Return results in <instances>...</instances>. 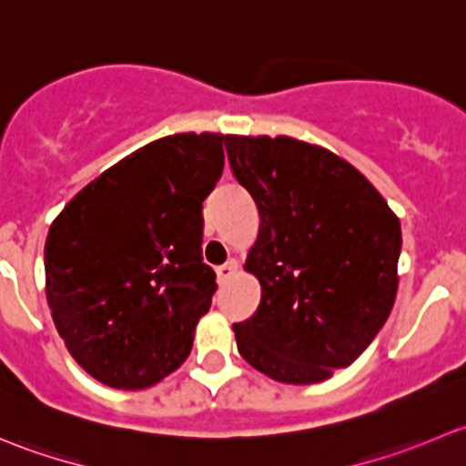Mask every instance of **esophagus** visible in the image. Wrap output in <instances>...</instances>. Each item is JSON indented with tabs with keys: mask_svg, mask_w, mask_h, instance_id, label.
Listing matches in <instances>:
<instances>
[{
	"mask_svg": "<svg viewBox=\"0 0 466 466\" xmlns=\"http://www.w3.org/2000/svg\"><path fill=\"white\" fill-rule=\"evenodd\" d=\"M237 268H238V263L234 261V259L225 261L223 266H218V268H216V277H218V281H220V284H223V281H228L229 277H232L234 272H237Z\"/></svg>",
	"mask_w": 466,
	"mask_h": 466,
	"instance_id": "34e87169",
	"label": "esophagus"
}]
</instances>
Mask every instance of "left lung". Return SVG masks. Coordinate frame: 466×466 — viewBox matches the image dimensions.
Here are the masks:
<instances>
[{
  "label": "left lung",
  "instance_id": "obj_1",
  "mask_svg": "<svg viewBox=\"0 0 466 466\" xmlns=\"http://www.w3.org/2000/svg\"><path fill=\"white\" fill-rule=\"evenodd\" d=\"M225 148L259 209L246 270L261 302L234 324L238 354L281 383H320L354 363L388 320L401 225L368 177L322 146L228 135Z\"/></svg>",
  "mask_w": 466,
  "mask_h": 466
}]
</instances>
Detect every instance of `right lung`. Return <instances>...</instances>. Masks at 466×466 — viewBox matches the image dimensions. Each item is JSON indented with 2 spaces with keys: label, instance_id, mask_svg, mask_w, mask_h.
I'll use <instances>...</instances> for the list:
<instances>
[{
  "label": "right lung",
  "instance_id": "right-lung-1",
  "mask_svg": "<svg viewBox=\"0 0 466 466\" xmlns=\"http://www.w3.org/2000/svg\"><path fill=\"white\" fill-rule=\"evenodd\" d=\"M223 139H155L83 187L51 223V318L74 360L110 388H150L189 356L216 293L200 246Z\"/></svg>",
  "mask_w": 466,
  "mask_h": 466
}]
</instances>
